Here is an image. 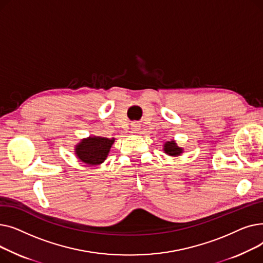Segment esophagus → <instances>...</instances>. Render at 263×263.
Masks as SVG:
<instances>
[{"label":"esophagus","mask_w":263,"mask_h":263,"mask_svg":"<svg viewBox=\"0 0 263 263\" xmlns=\"http://www.w3.org/2000/svg\"><path fill=\"white\" fill-rule=\"evenodd\" d=\"M140 129H141V124H140V123L133 122V123L131 124V130H132V132H139Z\"/></svg>","instance_id":"obj_1"}]
</instances>
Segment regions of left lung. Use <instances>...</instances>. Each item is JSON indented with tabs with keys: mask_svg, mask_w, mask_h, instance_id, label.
Listing matches in <instances>:
<instances>
[{
	"mask_svg": "<svg viewBox=\"0 0 263 263\" xmlns=\"http://www.w3.org/2000/svg\"><path fill=\"white\" fill-rule=\"evenodd\" d=\"M163 150L164 153L166 154L167 156H171V157H179L181 156L183 154V148L182 147H179L177 145V143L172 140V141H168V142H165L164 145H163Z\"/></svg>",
	"mask_w": 263,
	"mask_h": 263,
	"instance_id": "1",
	"label": "left lung"
}]
</instances>
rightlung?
I'll use <instances>...</instances> for the list:
<instances>
[{
	"mask_svg": "<svg viewBox=\"0 0 263 263\" xmlns=\"http://www.w3.org/2000/svg\"><path fill=\"white\" fill-rule=\"evenodd\" d=\"M115 139H108L102 136H88L82 139L74 146V155L82 163H85L90 166L102 164L108 154Z\"/></svg>",
	"mask_w": 263,
	"mask_h": 263,
	"instance_id": "right-lung-1",
	"label": "right lung"
}]
</instances>
